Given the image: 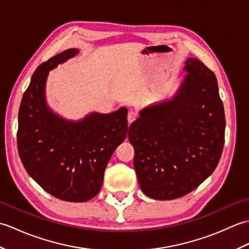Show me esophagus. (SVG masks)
Returning a JSON list of instances; mask_svg holds the SVG:
<instances>
[{
    "label": "esophagus",
    "mask_w": 249,
    "mask_h": 249,
    "mask_svg": "<svg viewBox=\"0 0 249 249\" xmlns=\"http://www.w3.org/2000/svg\"><path fill=\"white\" fill-rule=\"evenodd\" d=\"M137 113L135 112V111H129L128 114H127V121H128V124L133 123V122L137 119Z\"/></svg>",
    "instance_id": "1"
}]
</instances>
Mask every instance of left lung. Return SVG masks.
<instances>
[{"label":"left lung","instance_id":"1","mask_svg":"<svg viewBox=\"0 0 249 249\" xmlns=\"http://www.w3.org/2000/svg\"><path fill=\"white\" fill-rule=\"evenodd\" d=\"M172 100L143 109L130 124L140 187L156 200L193 192L217 167L225 143V111L215 73L189 57Z\"/></svg>","mask_w":249,"mask_h":249}]
</instances>
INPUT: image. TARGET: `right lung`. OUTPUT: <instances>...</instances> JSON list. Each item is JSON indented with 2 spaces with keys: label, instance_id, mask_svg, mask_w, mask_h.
Here are the masks:
<instances>
[{
  "label": "right lung",
  "instance_id": "1",
  "mask_svg": "<svg viewBox=\"0 0 249 249\" xmlns=\"http://www.w3.org/2000/svg\"><path fill=\"white\" fill-rule=\"evenodd\" d=\"M78 53V49L65 50L36 68L21 100L17 131L26 172L47 193L71 202L88 201L99 193L106 166L127 135L126 108L92 113L75 123L47 107L49 71Z\"/></svg>",
  "mask_w": 249,
  "mask_h": 249
}]
</instances>
